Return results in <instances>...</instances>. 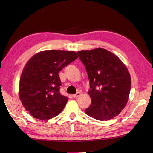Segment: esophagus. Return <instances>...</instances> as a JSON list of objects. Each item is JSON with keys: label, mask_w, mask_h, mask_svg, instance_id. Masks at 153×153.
<instances>
[{"label": "esophagus", "mask_w": 153, "mask_h": 153, "mask_svg": "<svg viewBox=\"0 0 153 153\" xmlns=\"http://www.w3.org/2000/svg\"><path fill=\"white\" fill-rule=\"evenodd\" d=\"M81 93H77L76 94H73L72 95V97H73V98H77V97H79V96H81Z\"/></svg>", "instance_id": "esophagus-1"}]
</instances>
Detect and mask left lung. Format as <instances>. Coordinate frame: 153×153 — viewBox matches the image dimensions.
I'll list each match as a JSON object with an SVG mask.
<instances>
[{"instance_id":"8db88e82","label":"left lung","mask_w":153,"mask_h":153,"mask_svg":"<svg viewBox=\"0 0 153 153\" xmlns=\"http://www.w3.org/2000/svg\"><path fill=\"white\" fill-rule=\"evenodd\" d=\"M90 81L88 94L91 104L86 114L99 120H108L118 115L128 101L131 77L118 56L105 49L77 51Z\"/></svg>"}]
</instances>
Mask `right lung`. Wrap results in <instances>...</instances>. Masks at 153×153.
<instances>
[{
  "instance_id": "1",
  "label": "right lung",
  "mask_w": 153,
  "mask_h": 153,
  "mask_svg": "<svg viewBox=\"0 0 153 153\" xmlns=\"http://www.w3.org/2000/svg\"><path fill=\"white\" fill-rule=\"evenodd\" d=\"M77 59L74 51L45 50L28 60L20 77L19 97L34 118L48 120L62 111L68 98L59 92L61 82L59 73Z\"/></svg>"
}]
</instances>
